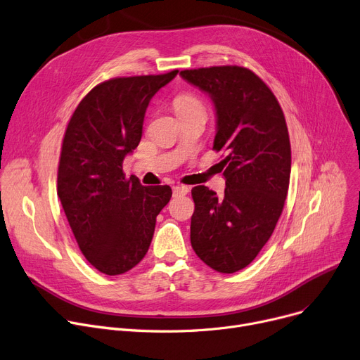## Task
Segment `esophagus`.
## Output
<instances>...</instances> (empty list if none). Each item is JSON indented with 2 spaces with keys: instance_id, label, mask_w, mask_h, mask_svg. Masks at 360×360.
<instances>
[{
  "instance_id": "obj_1",
  "label": "esophagus",
  "mask_w": 360,
  "mask_h": 360,
  "mask_svg": "<svg viewBox=\"0 0 360 360\" xmlns=\"http://www.w3.org/2000/svg\"><path fill=\"white\" fill-rule=\"evenodd\" d=\"M188 192H190V187L183 186V184H179V186H174V187H173L174 196H183V195H187Z\"/></svg>"
}]
</instances>
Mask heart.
Instances as JSON below:
<instances>
[{
	"mask_svg": "<svg viewBox=\"0 0 360 360\" xmlns=\"http://www.w3.org/2000/svg\"><path fill=\"white\" fill-rule=\"evenodd\" d=\"M174 109L179 116V115L196 112V110L205 112V105L198 96H195L192 93H184L174 98Z\"/></svg>",
	"mask_w": 360,
	"mask_h": 360,
	"instance_id": "1",
	"label": "heart"
}]
</instances>
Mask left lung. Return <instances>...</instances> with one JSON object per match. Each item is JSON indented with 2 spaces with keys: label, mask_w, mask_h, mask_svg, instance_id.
<instances>
[{
  "label": "left lung",
  "mask_w": 360,
  "mask_h": 360,
  "mask_svg": "<svg viewBox=\"0 0 360 360\" xmlns=\"http://www.w3.org/2000/svg\"><path fill=\"white\" fill-rule=\"evenodd\" d=\"M180 75L212 98L217 110L214 150L225 192L192 188L195 212L190 243L198 257L219 273H234L257 257L283 210L290 177L285 115L264 81L244 67L184 70Z\"/></svg>",
  "instance_id": "8db88e82"
}]
</instances>
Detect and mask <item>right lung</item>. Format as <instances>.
<instances>
[{"label": "right lung", "mask_w": 360, "mask_h": 360, "mask_svg": "<svg viewBox=\"0 0 360 360\" xmlns=\"http://www.w3.org/2000/svg\"><path fill=\"white\" fill-rule=\"evenodd\" d=\"M177 72L98 84L79 101L63 135L58 196L84 257L109 276L145 257L157 215L170 202V186L126 179L122 164L142 138L150 100Z\"/></svg>", "instance_id": "1"}]
</instances>
